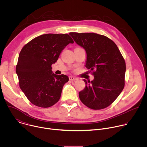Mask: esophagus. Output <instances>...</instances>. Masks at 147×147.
<instances>
[{"label": "esophagus", "mask_w": 147, "mask_h": 147, "mask_svg": "<svg viewBox=\"0 0 147 147\" xmlns=\"http://www.w3.org/2000/svg\"><path fill=\"white\" fill-rule=\"evenodd\" d=\"M69 80L70 81H75V80H77V78L73 76H69Z\"/></svg>", "instance_id": "obj_1"}]
</instances>
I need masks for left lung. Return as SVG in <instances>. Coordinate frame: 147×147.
Instances as JSON below:
<instances>
[{"label":"left lung","mask_w":147,"mask_h":147,"mask_svg":"<svg viewBox=\"0 0 147 147\" xmlns=\"http://www.w3.org/2000/svg\"><path fill=\"white\" fill-rule=\"evenodd\" d=\"M76 43L85 49L86 67L93 72L94 78L84 79L86 87L79 92L81 101L97 110L109 106L124 87L125 63L113 40L95 33L70 32Z\"/></svg>","instance_id":"8db88e82"}]
</instances>
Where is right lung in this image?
Returning a JSON list of instances; mask_svg holds the SVG:
<instances>
[{
	"label": "right lung",
	"mask_w": 147,
	"mask_h": 147,
	"mask_svg": "<svg viewBox=\"0 0 147 147\" xmlns=\"http://www.w3.org/2000/svg\"><path fill=\"white\" fill-rule=\"evenodd\" d=\"M73 43L68 34H47L35 38L22 48L16 71L21 90L32 104L49 108L59 101L69 77L53 73L51 66L65 47Z\"/></svg>",
	"instance_id": "1"
}]
</instances>
